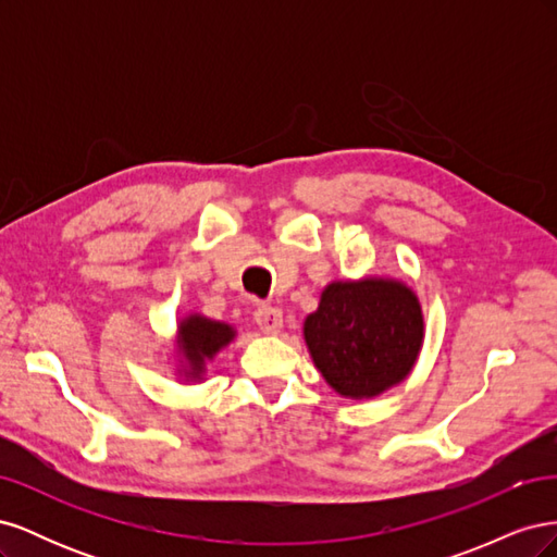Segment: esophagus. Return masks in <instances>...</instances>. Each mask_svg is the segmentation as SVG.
I'll return each mask as SVG.
<instances>
[{
    "instance_id": "34e87169",
    "label": "esophagus",
    "mask_w": 557,
    "mask_h": 557,
    "mask_svg": "<svg viewBox=\"0 0 557 557\" xmlns=\"http://www.w3.org/2000/svg\"><path fill=\"white\" fill-rule=\"evenodd\" d=\"M256 323L264 334H278L283 327V313L274 307H260L256 313Z\"/></svg>"
}]
</instances>
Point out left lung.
<instances>
[{
  "instance_id": "8db88e82",
  "label": "left lung",
  "mask_w": 557,
  "mask_h": 557,
  "mask_svg": "<svg viewBox=\"0 0 557 557\" xmlns=\"http://www.w3.org/2000/svg\"><path fill=\"white\" fill-rule=\"evenodd\" d=\"M425 339L418 295L383 276L332 281L305 320L315 369L336 395L372 399L411 374Z\"/></svg>"
}]
</instances>
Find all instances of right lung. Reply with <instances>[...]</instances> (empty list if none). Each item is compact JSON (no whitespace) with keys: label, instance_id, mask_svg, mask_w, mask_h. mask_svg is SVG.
Masks as SVG:
<instances>
[{"label":"right lung","instance_id":"right-lung-1","mask_svg":"<svg viewBox=\"0 0 557 557\" xmlns=\"http://www.w3.org/2000/svg\"><path fill=\"white\" fill-rule=\"evenodd\" d=\"M234 336H237V330L230 323H221V320H211L201 313H188L181 318L174 339L178 358L176 374L188 383L201 381L207 374V364Z\"/></svg>","mask_w":557,"mask_h":557}]
</instances>
